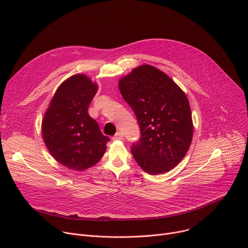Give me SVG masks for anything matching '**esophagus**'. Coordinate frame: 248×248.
<instances>
[{
    "instance_id": "1",
    "label": "esophagus",
    "mask_w": 248,
    "mask_h": 248,
    "mask_svg": "<svg viewBox=\"0 0 248 248\" xmlns=\"http://www.w3.org/2000/svg\"><path fill=\"white\" fill-rule=\"evenodd\" d=\"M112 139H113V140H124V135L122 133H116Z\"/></svg>"
}]
</instances>
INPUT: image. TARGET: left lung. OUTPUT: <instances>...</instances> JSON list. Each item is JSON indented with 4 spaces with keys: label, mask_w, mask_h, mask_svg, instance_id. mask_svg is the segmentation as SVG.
Instances as JSON below:
<instances>
[{
    "label": "left lung",
    "mask_w": 248,
    "mask_h": 248,
    "mask_svg": "<svg viewBox=\"0 0 248 248\" xmlns=\"http://www.w3.org/2000/svg\"><path fill=\"white\" fill-rule=\"evenodd\" d=\"M119 88L140 128V139L132 147L136 162L150 175L171 171L185 157L193 138L185 93L170 76L149 64L121 78Z\"/></svg>",
    "instance_id": "8db88e82"
}]
</instances>
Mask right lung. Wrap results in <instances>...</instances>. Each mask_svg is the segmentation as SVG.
Returning a JSON list of instances; mask_svg holds the SVG:
<instances>
[{"instance_id": "1", "label": "right lung", "mask_w": 248, "mask_h": 248, "mask_svg": "<svg viewBox=\"0 0 248 248\" xmlns=\"http://www.w3.org/2000/svg\"><path fill=\"white\" fill-rule=\"evenodd\" d=\"M98 85L85 74L64 80L52 97L42 120L45 145L59 164L82 172L94 166L107 151L109 139L88 114Z\"/></svg>"}]
</instances>
